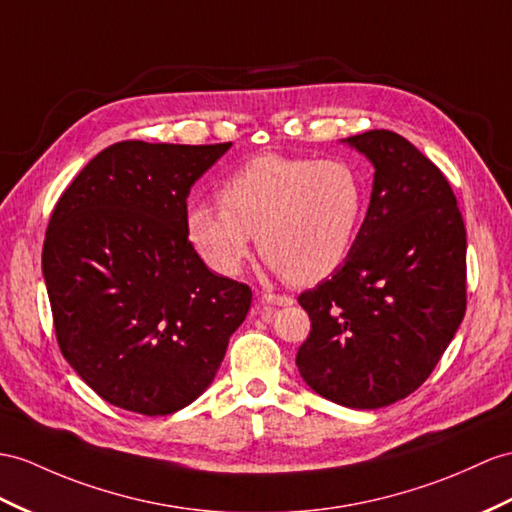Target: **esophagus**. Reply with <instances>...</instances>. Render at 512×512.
Here are the masks:
<instances>
[{"mask_svg":"<svg viewBox=\"0 0 512 512\" xmlns=\"http://www.w3.org/2000/svg\"><path fill=\"white\" fill-rule=\"evenodd\" d=\"M260 299H263V304H269V306H291L293 299L289 295H280V293H263L260 295Z\"/></svg>","mask_w":512,"mask_h":512,"instance_id":"esophagus-1","label":"esophagus"}]
</instances>
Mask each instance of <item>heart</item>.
I'll list each match as a JSON object with an SVG mask.
<instances>
[{
  "label": "heart",
  "mask_w": 512,
  "mask_h": 512,
  "mask_svg": "<svg viewBox=\"0 0 512 512\" xmlns=\"http://www.w3.org/2000/svg\"><path fill=\"white\" fill-rule=\"evenodd\" d=\"M365 204V182L347 160L263 154L223 180L221 208L189 210L186 234L219 276L243 269L258 234L273 271L293 284H313L350 256Z\"/></svg>",
  "instance_id": "b5f03b06"
}]
</instances>
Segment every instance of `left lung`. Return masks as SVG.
I'll use <instances>...</instances> for the list:
<instances>
[{
    "label": "left lung",
    "mask_w": 512,
    "mask_h": 512,
    "mask_svg": "<svg viewBox=\"0 0 512 512\" xmlns=\"http://www.w3.org/2000/svg\"><path fill=\"white\" fill-rule=\"evenodd\" d=\"M376 167L367 217L345 263L297 297L310 332L306 384L330 402L382 408L428 380L465 317L467 232L441 169L404 136L347 139Z\"/></svg>",
    "instance_id": "left-lung-1"
}]
</instances>
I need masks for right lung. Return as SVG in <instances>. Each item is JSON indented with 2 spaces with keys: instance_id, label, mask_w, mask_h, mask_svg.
<instances>
[{
  "instance_id": "obj_1",
  "label": "right lung",
  "mask_w": 512,
  "mask_h": 512,
  "mask_svg": "<svg viewBox=\"0 0 512 512\" xmlns=\"http://www.w3.org/2000/svg\"><path fill=\"white\" fill-rule=\"evenodd\" d=\"M232 143L121 141L60 195L43 243L56 341L112 406L171 415L202 395L252 306L186 234L191 186Z\"/></svg>"
}]
</instances>
